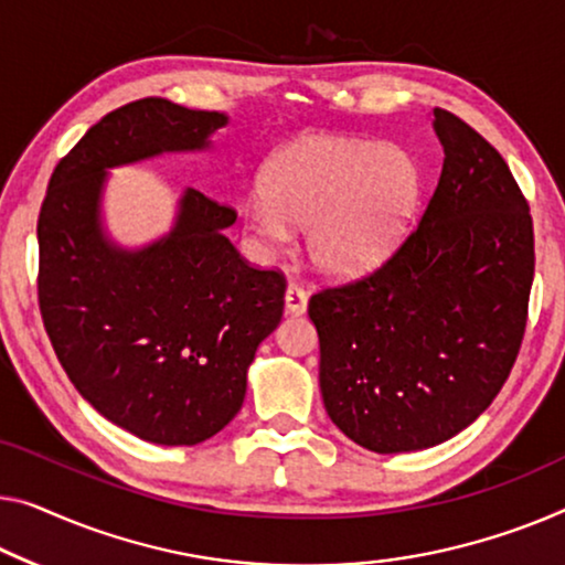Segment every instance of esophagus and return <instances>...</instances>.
<instances>
[{
  "instance_id": "1",
  "label": "esophagus",
  "mask_w": 565,
  "mask_h": 565,
  "mask_svg": "<svg viewBox=\"0 0 565 565\" xmlns=\"http://www.w3.org/2000/svg\"><path fill=\"white\" fill-rule=\"evenodd\" d=\"M284 305H286V315H291V317L305 315V311H307V291L297 284H289V286H286Z\"/></svg>"
}]
</instances>
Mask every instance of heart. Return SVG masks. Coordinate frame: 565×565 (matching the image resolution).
<instances>
[{"mask_svg": "<svg viewBox=\"0 0 565 565\" xmlns=\"http://www.w3.org/2000/svg\"><path fill=\"white\" fill-rule=\"evenodd\" d=\"M420 195V167L401 147L317 134L268 164L266 190L246 202L248 231L268 248L309 225V256L327 274L358 276L406 238Z\"/></svg>", "mask_w": 565, "mask_h": 565, "instance_id": "b5f03b06", "label": "heart"}]
</instances>
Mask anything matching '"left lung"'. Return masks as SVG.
Segmentation results:
<instances>
[{
    "mask_svg": "<svg viewBox=\"0 0 565 565\" xmlns=\"http://www.w3.org/2000/svg\"><path fill=\"white\" fill-rule=\"evenodd\" d=\"M439 184L398 250L309 299L319 388L340 431L375 454L436 446L494 401L523 344L533 217L490 141L434 108Z\"/></svg>",
    "mask_w": 565,
    "mask_h": 565,
    "instance_id": "left-lung-1",
    "label": "left lung"
}]
</instances>
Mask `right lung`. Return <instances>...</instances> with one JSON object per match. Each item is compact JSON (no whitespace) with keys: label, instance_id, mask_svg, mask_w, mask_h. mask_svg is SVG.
Returning a JSON list of instances; mask_svg holds the SVG:
<instances>
[{"label":"right lung","instance_id":"right-lung-1","mask_svg":"<svg viewBox=\"0 0 565 565\" xmlns=\"http://www.w3.org/2000/svg\"><path fill=\"white\" fill-rule=\"evenodd\" d=\"M228 124L167 98L106 114L57 162L38 221L45 332L83 398L162 446H195L238 414L258 344L284 315L286 279L241 258L235 210L188 188L172 231L139 250L106 238V170L200 151Z\"/></svg>","mask_w":565,"mask_h":565}]
</instances>
